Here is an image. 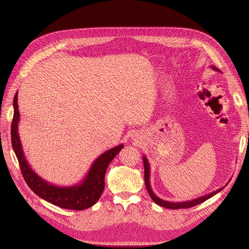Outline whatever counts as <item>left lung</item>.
Instances as JSON below:
<instances>
[{
	"label": "left lung",
	"mask_w": 249,
	"mask_h": 249,
	"mask_svg": "<svg viewBox=\"0 0 249 249\" xmlns=\"http://www.w3.org/2000/svg\"><path fill=\"white\" fill-rule=\"evenodd\" d=\"M211 69H213L214 71H220L218 69H216L215 66H211ZM143 160V164H144V183H145V186H146V189H147V192L149 194V196L152 197V199L157 203V205H159L161 207H164V208H167V209H187V208H191V207H194V206H197L199 205V203L206 201L207 199L211 198L212 196H214L215 194H217L218 192H220L223 188H219V189H217L216 191L214 192H211L207 195H203V196H200L198 198H195V199H192V200H187V201H182V202H172V201H167V200H164V199H161L160 197H158L157 195L153 192L152 190V187H150V182H149V177H150V169H149V164H148V161L146 159L145 156H143L142 158Z\"/></svg>",
	"instance_id": "left-lung-1"
}]
</instances>
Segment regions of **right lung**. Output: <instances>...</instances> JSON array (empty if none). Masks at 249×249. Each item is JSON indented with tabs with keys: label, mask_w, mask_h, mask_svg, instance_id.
<instances>
[{
	"label": "right lung",
	"mask_w": 249,
	"mask_h": 249,
	"mask_svg": "<svg viewBox=\"0 0 249 249\" xmlns=\"http://www.w3.org/2000/svg\"><path fill=\"white\" fill-rule=\"evenodd\" d=\"M14 114L11 124L12 148L19 163L21 175L26 183L35 194L57 207L69 210H85L92 207L100 199L105 188V175L114 157L122 150L124 144L110 148L96 158L87 176L81 183L72 186H56L40 178L30 167L22 150L18 135L19 111L18 105V92L13 100Z\"/></svg>",
	"instance_id": "add662e5"
}]
</instances>
